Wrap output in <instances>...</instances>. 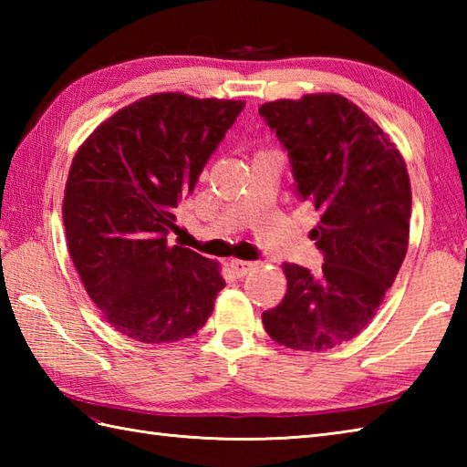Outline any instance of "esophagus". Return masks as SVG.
I'll use <instances>...</instances> for the list:
<instances>
[{
  "label": "esophagus",
  "instance_id": "obj_1",
  "mask_svg": "<svg viewBox=\"0 0 467 467\" xmlns=\"http://www.w3.org/2000/svg\"><path fill=\"white\" fill-rule=\"evenodd\" d=\"M254 266V263H251V261H239V259H234V261H231V271L236 275V276H244L246 273H249L251 269Z\"/></svg>",
  "mask_w": 467,
  "mask_h": 467
}]
</instances>
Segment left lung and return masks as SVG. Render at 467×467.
<instances>
[{
	"label": "left lung",
	"mask_w": 467,
	"mask_h": 467,
	"mask_svg": "<svg viewBox=\"0 0 467 467\" xmlns=\"http://www.w3.org/2000/svg\"><path fill=\"white\" fill-rule=\"evenodd\" d=\"M289 154L295 192L321 213L311 239L323 269L285 263L286 293L263 325L291 349L327 351L375 317L408 253L411 186L398 148L339 94L259 108Z\"/></svg>",
	"instance_id": "1"
}]
</instances>
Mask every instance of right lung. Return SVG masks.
<instances>
[{
  "label": "right lung",
  "mask_w": 467,
  "mask_h": 467,
  "mask_svg": "<svg viewBox=\"0 0 467 467\" xmlns=\"http://www.w3.org/2000/svg\"><path fill=\"white\" fill-rule=\"evenodd\" d=\"M241 100L154 94L118 110L76 152L64 192L69 256L116 331L142 343L194 335L224 286L221 266L181 244L174 208L243 112Z\"/></svg>",
  "instance_id": "right-lung-1"
}]
</instances>
